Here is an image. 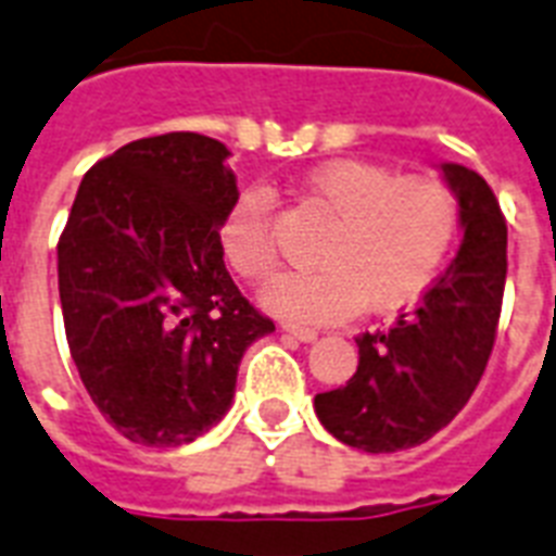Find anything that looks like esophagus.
<instances>
[{"instance_id":"34e87169","label":"esophagus","mask_w":556,"mask_h":556,"mask_svg":"<svg viewBox=\"0 0 556 556\" xmlns=\"http://www.w3.org/2000/svg\"><path fill=\"white\" fill-rule=\"evenodd\" d=\"M282 329H286L288 334H294L296 340H303V343H312V340H317V329H308V326H294V323H286Z\"/></svg>"}]
</instances>
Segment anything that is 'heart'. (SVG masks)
<instances>
[{
  "label": "heart",
  "instance_id": "1",
  "mask_svg": "<svg viewBox=\"0 0 556 556\" xmlns=\"http://www.w3.org/2000/svg\"><path fill=\"white\" fill-rule=\"evenodd\" d=\"M305 201L329 218L317 268L282 274L265 291L270 312L300 323H338L361 305L389 312L439 277L458 236V199L441 178L397 176L375 161L340 159L312 169ZM227 265L248 282L277 268L274 195L248 187L218 222Z\"/></svg>",
  "mask_w": 556,
  "mask_h": 556
}]
</instances>
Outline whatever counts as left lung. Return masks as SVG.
<instances>
[{
	"label": "left lung",
	"mask_w": 556,
	"mask_h": 556,
	"mask_svg": "<svg viewBox=\"0 0 556 556\" xmlns=\"http://www.w3.org/2000/svg\"><path fill=\"white\" fill-rule=\"evenodd\" d=\"M465 239L456 260L392 329L361 334L346 387L320 392L323 427L349 447L395 453L447 427L491 361L508 274V225L479 173L444 164Z\"/></svg>",
	"instance_id": "1"
}]
</instances>
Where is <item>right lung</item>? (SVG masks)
<instances>
[{"mask_svg":"<svg viewBox=\"0 0 556 556\" xmlns=\"http://www.w3.org/2000/svg\"><path fill=\"white\" fill-rule=\"evenodd\" d=\"M227 155L199 132L126 143L83 176L56 242L74 366L135 444L178 447L222 421L244 349L274 331L218 244L239 195Z\"/></svg>","mask_w":556,"mask_h":556,"instance_id":"1","label":"right lung"}]
</instances>
